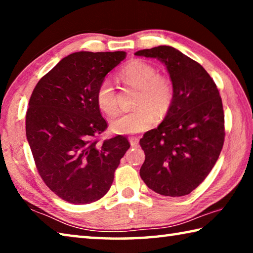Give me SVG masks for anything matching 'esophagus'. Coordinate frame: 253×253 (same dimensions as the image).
<instances>
[{
    "instance_id": "obj_1",
    "label": "esophagus",
    "mask_w": 253,
    "mask_h": 253,
    "mask_svg": "<svg viewBox=\"0 0 253 253\" xmlns=\"http://www.w3.org/2000/svg\"><path fill=\"white\" fill-rule=\"evenodd\" d=\"M129 143L131 147H136L137 145H138V138H136V137H130Z\"/></svg>"
}]
</instances>
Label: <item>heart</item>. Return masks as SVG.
Returning a JSON list of instances; mask_svg holds the SVG:
<instances>
[{"label":"heart","instance_id":"obj_1","mask_svg":"<svg viewBox=\"0 0 253 253\" xmlns=\"http://www.w3.org/2000/svg\"><path fill=\"white\" fill-rule=\"evenodd\" d=\"M121 79L124 84L137 88L134 99L136 108L111 119L110 129L114 132L131 135L144 131L155 122V111L160 116L168 113L174 98V88L169 79L158 75L155 67L135 60L122 70ZM96 101L107 115L117 111V92L110 79H104L98 85Z\"/></svg>","mask_w":253,"mask_h":253}]
</instances>
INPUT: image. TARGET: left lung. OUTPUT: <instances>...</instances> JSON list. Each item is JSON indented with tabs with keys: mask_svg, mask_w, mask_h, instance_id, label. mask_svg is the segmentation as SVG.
<instances>
[{
	"mask_svg": "<svg viewBox=\"0 0 253 253\" xmlns=\"http://www.w3.org/2000/svg\"><path fill=\"white\" fill-rule=\"evenodd\" d=\"M135 54L161 60L174 88L164 121L139 140L145 153L140 177L161 195H187L211 172L223 147L220 92L200 63L173 46L160 45Z\"/></svg>",
	"mask_w": 253,
	"mask_h": 253,
	"instance_id": "left-lung-1",
	"label": "left lung"
}]
</instances>
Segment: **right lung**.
Instances as JSON below:
<instances>
[{
	"instance_id": "obj_1",
	"label": "right lung",
	"mask_w": 253,
	"mask_h": 253,
	"mask_svg": "<svg viewBox=\"0 0 253 253\" xmlns=\"http://www.w3.org/2000/svg\"><path fill=\"white\" fill-rule=\"evenodd\" d=\"M125 58V51L71 53L42 77L30 98L25 130L37 169L69 203L101 199L130 147L122 135L97 139L108 126L97 105V88Z\"/></svg>"
}]
</instances>
